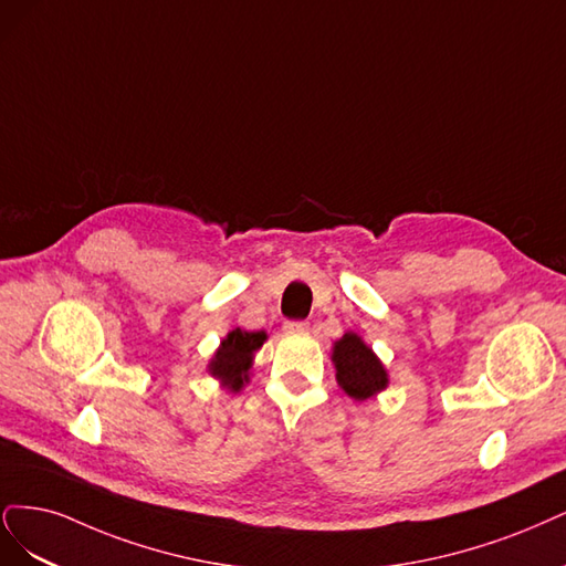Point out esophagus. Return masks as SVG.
Here are the masks:
<instances>
[{
    "instance_id": "esophagus-1",
    "label": "esophagus",
    "mask_w": 566,
    "mask_h": 566,
    "mask_svg": "<svg viewBox=\"0 0 566 566\" xmlns=\"http://www.w3.org/2000/svg\"><path fill=\"white\" fill-rule=\"evenodd\" d=\"M284 332H286V334H298V336H303V334L310 332V324L303 322V319H289V322H284Z\"/></svg>"
}]
</instances>
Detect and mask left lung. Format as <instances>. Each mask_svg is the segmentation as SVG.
<instances>
[{"label": "left lung", "mask_w": 566, "mask_h": 566, "mask_svg": "<svg viewBox=\"0 0 566 566\" xmlns=\"http://www.w3.org/2000/svg\"><path fill=\"white\" fill-rule=\"evenodd\" d=\"M334 364L338 386L355 399L374 397L388 386L386 369L357 334H345L334 343Z\"/></svg>", "instance_id": "left-lung-1"}]
</instances>
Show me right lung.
Returning <instances> with one entry per match:
<instances>
[{"label":"right lung","instance_id":"1","mask_svg":"<svg viewBox=\"0 0 566 566\" xmlns=\"http://www.w3.org/2000/svg\"><path fill=\"white\" fill-rule=\"evenodd\" d=\"M265 332H230L209 364L211 376L221 378L226 388L240 390L249 378L247 371L251 367V357L261 348Z\"/></svg>","mask_w":566,"mask_h":566}]
</instances>
